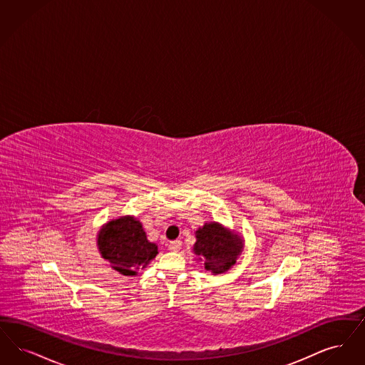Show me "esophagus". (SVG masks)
Instances as JSON below:
<instances>
[{
  "instance_id": "esophagus-1",
  "label": "esophagus",
  "mask_w": 365,
  "mask_h": 365,
  "mask_svg": "<svg viewBox=\"0 0 365 365\" xmlns=\"http://www.w3.org/2000/svg\"><path fill=\"white\" fill-rule=\"evenodd\" d=\"M169 250H170L172 252H178V251L181 250V241H178V240L170 241V242H169Z\"/></svg>"
}]
</instances>
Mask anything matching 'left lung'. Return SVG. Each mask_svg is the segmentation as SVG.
Returning <instances> with one entry per match:
<instances>
[{
    "instance_id": "8db88e82",
    "label": "left lung",
    "mask_w": 365,
    "mask_h": 365,
    "mask_svg": "<svg viewBox=\"0 0 365 365\" xmlns=\"http://www.w3.org/2000/svg\"><path fill=\"white\" fill-rule=\"evenodd\" d=\"M242 240L221 223H205L196 230L193 252L203 262L206 271L214 275L226 272L236 264L242 252Z\"/></svg>"
}]
</instances>
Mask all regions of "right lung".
<instances>
[{
  "label": "right lung",
  "instance_id": "right-lung-1",
  "mask_svg": "<svg viewBox=\"0 0 365 365\" xmlns=\"http://www.w3.org/2000/svg\"><path fill=\"white\" fill-rule=\"evenodd\" d=\"M98 250L110 267L133 277L158 255V245L150 242L142 223L135 217H120L102 226L96 237Z\"/></svg>",
  "mask_w": 365,
  "mask_h": 365
}]
</instances>
